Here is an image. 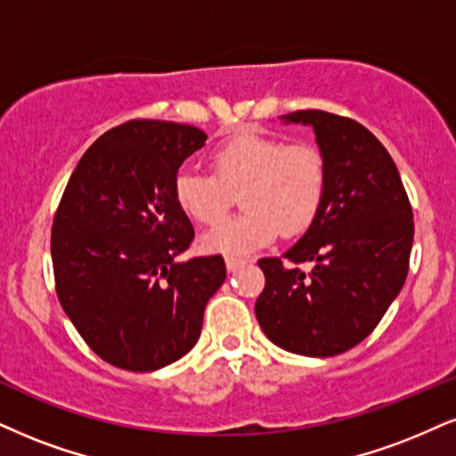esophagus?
I'll return each instance as SVG.
<instances>
[{
  "mask_svg": "<svg viewBox=\"0 0 456 456\" xmlns=\"http://www.w3.org/2000/svg\"><path fill=\"white\" fill-rule=\"evenodd\" d=\"M245 266V262H240V260H226V268H228V273H237L239 268H243Z\"/></svg>",
  "mask_w": 456,
  "mask_h": 456,
  "instance_id": "obj_1",
  "label": "esophagus"
}]
</instances>
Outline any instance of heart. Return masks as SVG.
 Wrapping results in <instances>:
<instances>
[{
    "label": "heart",
    "mask_w": 456,
    "mask_h": 456,
    "mask_svg": "<svg viewBox=\"0 0 456 456\" xmlns=\"http://www.w3.org/2000/svg\"><path fill=\"white\" fill-rule=\"evenodd\" d=\"M213 175L183 168L173 182L177 207L196 224H217L240 192L245 213L202 234L207 254L243 260L283 234H300L317 217L325 196V160L311 143L243 133L209 156Z\"/></svg>",
    "instance_id": "b5f03b06"
}]
</instances>
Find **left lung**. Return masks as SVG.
<instances>
[{
  "instance_id": "obj_1",
  "label": "left lung",
  "mask_w": 456,
  "mask_h": 456,
  "mask_svg": "<svg viewBox=\"0 0 456 456\" xmlns=\"http://www.w3.org/2000/svg\"><path fill=\"white\" fill-rule=\"evenodd\" d=\"M311 126L325 160V196L314 222L279 257L257 266L266 285L256 317L274 345L306 357H334L379 325L403 288L412 251V207L385 145L351 120L306 110L281 116Z\"/></svg>"
}]
</instances>
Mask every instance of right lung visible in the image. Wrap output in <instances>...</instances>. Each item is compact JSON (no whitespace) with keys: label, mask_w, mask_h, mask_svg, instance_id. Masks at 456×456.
Here are the masks:
<instances>
[{"label":"right lung","mask_w":456,"mask_h":456,"mask_svg":"<svg viewBox=\"0 0 456 456\" xmlns=\"http://www.w3.org/2000/svg\"><path fill=\"white\" fill-rule=\"evenodd\" d=\"M207 134L133 120L84 151L53 224L61 306L86 345L116 368L154 372L196 345L209 297L226 281L222 256L177 262L194 239L173 182Z\"/></svg>","instance_id":"obj_1"}]
</instances>
